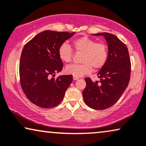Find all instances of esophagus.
Instances as JSON below:
<instances>
[{"mask_svg": "<svg viewBox=\"0 0 146 146\" xmlns=\"http://www.w3.org/2000/svg\"><path fill=\"white\" fill-rule=\"evenodd\" d=\"M73 80H74V81H76V80H77V79H79V77H76V76H73Z\"/></svg>", "mask_w": 146, "mask_h": 146, "instance_id": "34e87169", "label": "esophagus"}]
</instances>
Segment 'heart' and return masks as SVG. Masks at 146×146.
<instances>
[{"label": "heart", "instance_id": "b5f03b06", "mask_svg": "<svg viewBox=\"0 0 146 146\" xmlns=\"http://www.w3.org/2000/svg\"><path fill=\"white\" fill-rule=\"evenodd\" d=\"M75 49L83 54L81 57V64H71L67 65L65 71L67 74L81 77L89 74L94 70H98L106 63L108 58V50L106 45L98 43L96 40L88 36H81L73 41ZM58 55L61 61L69 63L73 57V50L66 42L61 44L58 49Z\"/></svg>", "mask_w": 146, "mask_h": 146}]
</instances>
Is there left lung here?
<instances>
[{
	"instance_id": "8db88e82",
	"label": "left lung",
	"mask_w": 146,
	"mask_h": 146,
	"mask_svg": "<svg viewBox=\"0 0 146 146\" xmlns=\"http://www.w3.org/2000/svg\"><path fill=\"white\" fill-rule=\"evenodd\" d=\"M93 35L105 38L108 46V58L98 74L100 81L93 82L89 78L85 79L86 87L83 98L89 108L103 110L113 106L127 87L131 62L127 47L115 35L108 33Z\"/></svg>"
}]
</instances>
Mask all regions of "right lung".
Listing matches in <instances>:
<instances>
[{
  "label": "right lung",
  "instance_id": "1",
  "mask_svg": "<svg viewBox=\"0 0 146 146\" xmlns=\"http://www.w3.org/2000/svg\"><path fill=\"white\" fill-rule=\"evenodd\" d=\"M75 33L44 31L25 44L19 64V75L23 92L29 100L40 108H51L63 100L73 76L59 75L63 62L58 55L60 45Z\"/></svg>",
  "mask_w": 146,
  "mask_h": 146
}]
</instances>
